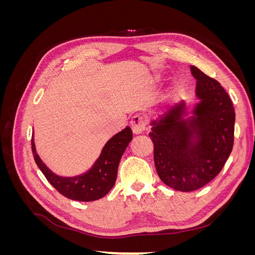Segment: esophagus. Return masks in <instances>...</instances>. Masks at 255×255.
<instances>
[{
  "label": "esophagus",
  "instance_id": "34e87169",
  "mask_svg": "<svg viewBox=\"0 0 255 255\" xmlns=\"http://www.w3.org/2000/svg\"><path fill=\"white\" fill-rule=\"evenodd\" d=\"M130 127H132L133 132L136 134H139L145 129L146 128V119L143 115L137 114L134 117L130 119Z\"/></svg>",
  "mask_w": 255,
  "mask_h": 255
}]
</instances>
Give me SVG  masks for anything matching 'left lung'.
<instances>
[{
    "instance_id": "1",
    "label": "left lung",
    "mask_w": 255,
    "mask_h": 255,
    "mask_svg": "<svg viewBox=\"0 0 255 255\" xmlns=\"http://www.w3.org/2000/svg\"><path fill=\"white\" fill-rule=\"evenodd\" d=\"M190 70L197 79V97L201 100L196 107V118H182V103L153 123L149 133L158 176L180 191H194L210 183L222 170L234 144L232 100L218 81L195 66Z\"/></svg>"
}]
</instances>
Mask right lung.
Masks as SVG:
<instances>
[{"label":"right lung","instance_id":"add662e5","mask_svg":"<svg viewBox=\"0 0 255 255\" xmlns=\"http://www.w3.org/2000/svg\"><path fill=\"white\" fill-rule=\"evenodd\" d=\"M132 138L133 133L129 127L116 134L105 144L101 155L90 171L74 177H61L50 171L37 155L33 138L32 151L38 168L59 194L75 201L89 202L104 197L114 187L119 161Z\"/></svg>","mask_w":255,"mask_h":255}]
</instances>
